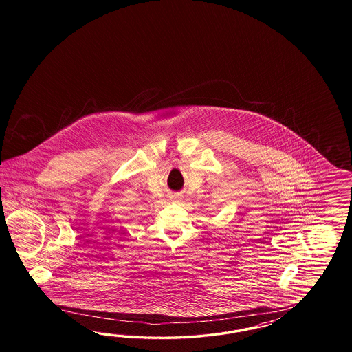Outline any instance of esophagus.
<instances>
[{"label":"esophagus","instance_id":"obj_1","mask_svg":"<svg viewBox=\"0 0 352 352\" xmlns=\"http://www.w3.org/2000/svg\"><path fill=\"white\" fill-rule=\"evenodd\" d=\"M177 201H179V200H182V197H179V196H177V197H174Z\"/></svg>","mask_w":352,"mask_h":352}]
</instances>
